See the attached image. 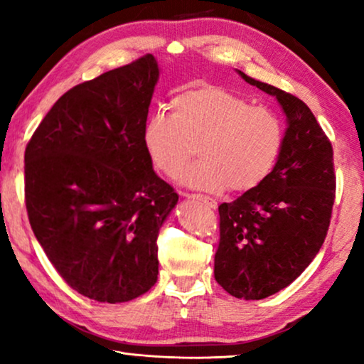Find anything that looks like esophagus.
Listing matches in <instances>:
<instances>
[{"instance_id":"1","label":"esophagus","mask_w":364,"mask_h":364,"mask_svg":"<svg viewBox=\"0 0 364 364\" xmlns=\"http://www.w3.org/2000/svg\"><path fill=\"white\" fill-rule=\"evenodd\" d=\"M182 196L186 198H192V200H200L205 203L208 208H217V202L210 197H203V196H200V193H182Z\"/></svg>"}]
</instances>
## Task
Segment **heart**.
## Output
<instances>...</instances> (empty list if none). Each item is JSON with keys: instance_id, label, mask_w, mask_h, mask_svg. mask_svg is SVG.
Masks as SVG:
<instances>
[{"instance_id": "1", "label": "heart", "mask_w": 364, "mask_h": 364, "mask_svg": "<svg viewBox=\"0 0 364 364\" xmlns=\"http://www.w3.org/2000/svg\"><path fill=\"white\" fill-rule=\"evenodd\" d=\"M173 114L147 117L142 142L152 166L173 177L191 161L178 182L193 191H253L265 182L280 159L285 127L272 109L213 84H192L172 99Z\"/></svg>"}]
</instances>
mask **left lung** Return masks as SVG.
<instances>
[{
  "label": "left lung",
  "instance_id": "obj_1",
  "mask_svg": "<svg viewBox=\"0 0 364 364\" xmlns=\"http://www.w3.org/2000/svg\"><path fill=\"white\" fill-rule=\"evenodd\" d=\"M270 94L287 117L285 141L265 182L218 207L215 280L243 300H263L295 282L325 242L335 202L331 142L300 99L237 71Z\"/></svg>",
  "mask_w": 364,
  "mask_h": 364
}]
</instances>
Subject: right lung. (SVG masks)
<instances>
[{
  "instance_id": "1",
  "label": "right lung",
  "mask_w": 364,
  "mask_h": 364,
  "mask_svg": "<svg viewBox=\"0 0 364 364\" xmlns=\"http://www.w3.org/2000/svg\"><path fill=\"white\" fill-rule=\"evenodd\" d=\"M159 74L147 54L69 89L24 152L34 235L64 282L101 303L154 287L159 230L178 200L142 142Z\"/></svg>"
}]
</instances>
